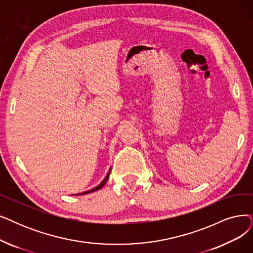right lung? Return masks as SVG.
<instances>
[{"instance_id":"add662e5","label":"right lung","mask_w":253,"mask_h":253,"mask_svg":"<svg viewBox=\"0 0 253 253\" xmlns=\"http://www.w3.org/2000/svg\"><path fill=\"white\" fill-rule=\"evenodd\" d=\"M109 174H110V171L108 172V174H107V176L105 177V179L102 181V183H100L97 187H95L94 189H92V190H89V191H87V192H84V193H82V194H88V193H91V192H94V191H97V190H99L100 188H102L105 184H106V181L108 180V178H109Z\"/></svg>"}]
</instances>
